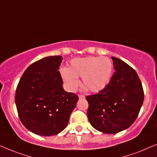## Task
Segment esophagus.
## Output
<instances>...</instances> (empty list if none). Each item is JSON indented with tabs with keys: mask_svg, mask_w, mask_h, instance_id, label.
<instances>
[{
	"mask_svg": "<svg viewBox=\"0 0 157 157\" xmlns=\"http://www.w3.org/2000/svg\"><path fill=\"white\" fill-rule=\"evenodd\" d=\"M78 97H79V98H80V99H84V98H85V95H81V94H79Z\"/></svg>",
	"mask_w": 157,
	"mask_h": 157,
	"instance_id": "obj_1",
	"label": "esophagus"
}]
</instances>
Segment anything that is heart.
<instances>
[{"mask_svg": "<svg viewBox=\"0 0 157 157\" xmlns=\"http://www.w3.org/2000/svg\"><path fill=\"white\" fill-rule=\"evenodd\" d=\"M113 70V65L109 58L90 56L72 59L68 68L60 70V74L69 91L76 90L80 85V77L90 91L98 93L109 83Z\"/></svg>", "mask_w": 157, "mask_h": 157, "instance_id": "obj_1", "label": "heart"}]
</instances>
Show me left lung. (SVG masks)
<instances>
[{
    "instance_id": "8db88e82",
    "label": "left lung",
    "mask_w": 157,
    "mask_h": 157,
    "mask_svg": "<svg viewBox=\"0 0 157 157\" xmlns=\"http://www.w3.org/2000/svg\"><path fill=\"white\" fill-rule=\"evenodd\" d=\"M115 72L103 90L86 96L87 117L93 128L113 134L128 128L136 119L144 93L137 73L128 64L112 57Z\"/></svg>"
}]
</instances>
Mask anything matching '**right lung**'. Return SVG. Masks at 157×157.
Wrapping results in <instances>:
<instances>
[{
  "mask_svg": "<svg viewBox=\"0 0 157 157\" xmlns=\"http://www.w3.org/2000/svg\"><path fill=\"white\" fill-rule=\"evenodd\" d=\"M61 56L47 57L25 70L16 90L20 121L31 132L53 136L66 128L78 96L63 89L59 66Z\"/></svg>",
  "mask_w": 157,
  "mask_h": 157,
  "instance_id": "right-lung-1",
  "label": "right lung"
}]
</instances>
